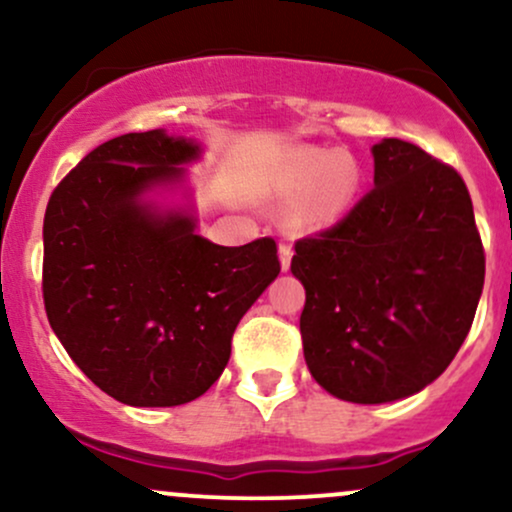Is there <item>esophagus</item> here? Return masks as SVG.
Returning a JSON list of instances; mask_svg holds the SVG:
<instances>
[{
  "instance_id": "esophagus-1",
  "label": "esophagus",
  "mask_w": 512,
  "mask_h": 512,
  "mask_svg": "<svg viewBox=\"0 0 512 512\" xmlns=\"http://www.w3.org/2000/svg\"><path fill=\"white\" fill-rule=\"evenodd\" d=\"M291 257H293V248H291V245H289V243H281V245H279V260H281V269H284V272H289Z\"/></svg>"
}]
</instances>
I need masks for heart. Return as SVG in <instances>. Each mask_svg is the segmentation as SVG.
I'll use <instances>...</instances> for the list:
<instances>
[{
    "mask_svg": "<svg viewBox=\"0 0 512 512\" xmlns=\"http://www.w3.org/2000/svg\"><path fill=\"white\" fill-rule=\"evenodd\" d=\"M361 185V170L346 154L330 149L301 146L291 151L284 168V187L291 195L303 197L296 216L305 228H322L339 221L354 204Z\"/></svg>",
    "mask_w": 512,
    "mask_h": 512,
    "instance_id": "obj_1",
    "label": "heart"
}]
</instances>
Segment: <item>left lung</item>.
<instances>
[{
  "mask_svg": "<svg viewBox=\"0 0 512 512\" xmlns=\"http://www.w3.org/2000/svg\"><path fill=\"white\" fill-rule=\"evenodd\" d=\"M373 161V190L291 260L310 375L356 404L416 395L450 366L486 272L455 168L402 139L375 144Z\"/></svg>",
  "mask_w": 512,
  "mask_h": 512,
  "instance_id": "left-lung-1",
  "label": "left lung"
}]
</instances>
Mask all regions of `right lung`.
Returning a JSON list of instances; mask_svg holds the SVG:
<instances>
[{
	"mask_svg": "<svg viewBox=\"0 0 512 512\" xmlns=\"http://www.w3.org/2000/svg\"><path fill=\"white\" fill-rule=\"evenodd\" d=\"M202 149L166 129L88 154L52 192L43 298L52 332L105 395L178 407L219 380L240 317L279 276L272 238L223 248L190 209L146 199L185 180Z\"/></svg>",
	"mask_w": 512,
	"mask_h": 512,
	"instance_id": "right-lung-1",
	"label": "right lung"
}]
</instances>
